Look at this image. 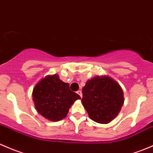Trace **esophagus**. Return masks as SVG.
<instances>
[{
	"label": "esophagus",
	"mask_w": 153,
	"mask_h": 153,
	"mask_svg": "<svg viewBox=\"0 0 153 153\" xmlns=\"http://www.w3.org/2000/svg\"><path fill=\"white\" fill-rule=\"evenodd\" d=\"M77 94H78V95L80 96V97H82V92H81V91H77Z\"/></svg>",
	"instance_id": "obj_1"
}]
</instances>
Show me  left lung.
Here are the masks:
<instances>
[{
  "mask_svg": "<svg viewBox=\"0 0 153 153\" xmlns=\"http://www.w3.org/2000/svg\"><path fill=\"white\" fill-rule=\"evenodd\" d=\"M82 92V104L89 118L97 123L111 122L124 103L121 86L108 76H96L88 80Z\"/></svg>",
  "mask_w": 153,
  "mask_h": 153,
  "instance_id": "8db88e82",
  "label": "left lung"
}]
</instances>
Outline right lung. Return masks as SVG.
<instances>
[{"instance_id":"obj_1","label":"right lung","mask_w":153,"mask_h":153,"mask_svg":"<svg viewBox=\"0 0 153 153\" xmlns=\"http://www.w3.org/2000/svg\"><path fill=\"white\" fill-rule=\"evenodd\" d=\"M32 97L38 113L53 122L65 118L74 102L81 99L58 75H47L40 80L33 88Z\"/></svg>"}]
</instances>
